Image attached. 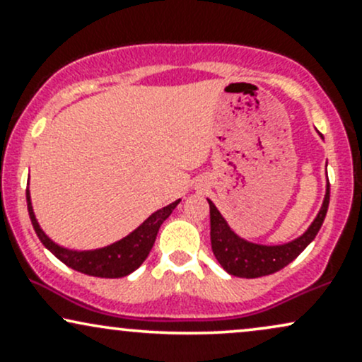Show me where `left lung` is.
Segmentation results:
<instances>
[{
    "instance_id": "8db88e82",
    "label": "left lung",
    "mask_w": 362,
    "mask_h": 362,
    "mask_svg": "<svg viewBox=\"0 0 362 362\" xmlns=\"http://www.w3.org/2000/svg\"><path fill=\"white\" fill-rule=\"evenodd\" d=\"M207 202H209L211 214V247H213L216 260L231 276L255 279V277L269 276V274L281 271L313 242L327 216L328 202H330V184H327L323 204L320 207L317 218L308 226V230L293 242L282 245L247 242L231 230L230 224L218 211V207L213 204V201L207 199Z\"/></svg>"
}]
</instances>
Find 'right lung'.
Listing matches in <instances>:
<instances>
[{
  "label": "right lung",
  "mask_w": 362,
  "mask_h": 362,
  "mask_svg": "<svg viewBox=\"0 0 362 362\" xmlns=\"http://www.w3.org/2000/svg\"><path fill=\"white\" fill-rule=\"evenodd\" d=\"M178 202H180V199L155 211L146 221L139 224L132 233L124 236L119 242L102 248H95V250H71V248L61 247V245L52 242L44 233V230L40 228L35 218L34 207H32L30 190L27 189L28 216H30L32 226H34L35 233L44 247L54 257H57L62 264L74 269V271L86 274V276L105 277V279H117V277L129 276V274L134 272L146 260L153 245H155L158 230H160L165 219L172 214V211L178 206Z\"/></svg>",
  "instance_id": "obj_1"
}]
</instances>
